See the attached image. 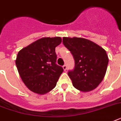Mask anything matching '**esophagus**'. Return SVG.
Instances as JSON below:
<instances>
[{"mask_svg":"<svg viewBox=\"0 0 121 121\" xmlns=\"http://www.w3.org/2000/svg\"><path fill=\"white\" fill-rule=\"evenodd\" d=\"M63 70H64V71H66V65H63Z\"/></svg>","mask_w":121,"mask_h":121,"instance_id":"34e87169","label":"esophagus"}]
</instances>
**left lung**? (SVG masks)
<instances>
[{"label": "left lung", "mask_w": 121, "mask_h": 121, "mask_svg": "<svg viewBox=\"0 0 121 121\" xmlns=\"http://www.w3.org/2000/svg\"><path fill=\"white\" fill-rule=\"evenodd\" d=\"M63 43L75 61L74 70L68 73L74 87L84 92L94 90L107 71L109 58L105 49L83 38L63 37Z\"/></svg>", "instance_id": "8db88e82"}]
</instances>
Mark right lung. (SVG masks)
<instances>
[{"label":"right lung","instance_id":"add662e5","mask_svg":"<svg viewBox=\"0 0 121 121\" xmlns=\"http://www.w3.org/2000/svg\"><path fill=\"white\" fill-rule=\"evenodd\" d=\"M60 37H44L21 49L16 65L22 80L29 90L43 95L53 90L63 72L56 64L55 48L61 44Z\"/></svg>","mask_w":121,"mask_h":121}]
</instances>
